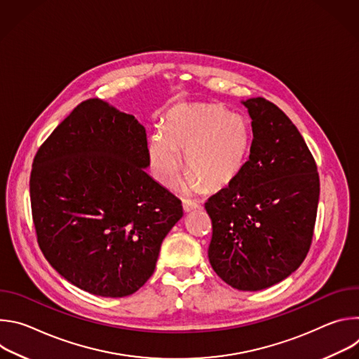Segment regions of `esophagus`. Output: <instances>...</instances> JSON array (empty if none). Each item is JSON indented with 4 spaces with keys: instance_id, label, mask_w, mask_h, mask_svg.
Listing matches in <instances>:
<instances>
[{
    "instance_id": "obj_1",
    "label": "esophagus",
    "mask_w": 359,
    "mask_h": 359,
    "mask_svg": "<svg viewBox=\"0 0 359 359\" xmlns=\"http://www.w3.org/2000/svg\"><path fill=\"white\" fill-rule=\"evenodd\" d=\"M197 208H198V204H196V203H193V201H190V200H183V210H184V213L193 212V210H196Z\"/></svg>"
}]
</instances>
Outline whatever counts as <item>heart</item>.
Instances as JSON below:
<instances>
[{
  "mask_svg": "<svg viewBox=\"0 0 359 359\" xmlns=\"http://www.w3.org/2000/svg\"><path fill=\"white\" fill-rule=\"evenodd\" d=\"M163 130L151 135L149 159L153 173L165 186L175 183L184 166L190 173L186 189L200 190L206 184L220 190L231 184L243 170L251 144L247 119L229 114L217 104L182 105L168 114Z\"/></svg>",
  "mask_w": 359,
  "mask_h": 359,
  "instance_id": "1",
  "label": "heart"
}]
</instances>
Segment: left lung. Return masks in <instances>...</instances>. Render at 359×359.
<instances>
[{"label": "left lung", "mask_w": 359, "mask_h": 359, "mask_svg": "<svg viewBox=\"0 0 359 359\" xmlns=\"http://www.w3.org/2000/svg\"><path fill=\"white\" fill-rule=\"evenodd\" d=\"M250 156L237 179L204 208L212 219L209 262L233 288L259 291L294 273L310 250L320 177L301 133L273 102L250 97Z\"/></svg>", "instance_id": "obj_1"}]
</instances>
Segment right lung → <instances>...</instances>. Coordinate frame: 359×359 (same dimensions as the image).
<instances>
[{"instance_id": "1", "label": "right lung", "mask_w": 359, "mask_h": 359, "mask_svg": "<svg viewBox=\"0 0 359 359\" xmlns=\"http://www.w3.org/2000/svg\"><path fill=\"white\" fill-rule=\"evenodd\" d=\"M146 130L97 97L83 100L38 149L32 220L48 263L75 287L126 297L153 274L182 201L153 180Z\"/></svg>"}]
</instances>
